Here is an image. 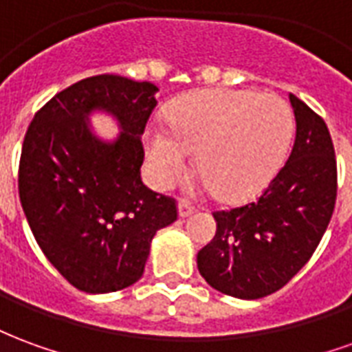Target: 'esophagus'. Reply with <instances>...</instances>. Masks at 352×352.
<instances>
[{"mask_svg":"<svg viewBox=\"0 0 352 352\" xmlns=\"http://www.w3.org/2000/svg\"><path fill=\"white\" fill-rule=\"evenodd\" d=\"M194 211H196V207L192 206L190 201H179V214H181V217H190L192 213H194Z\"/></svg>","mask_w":352,"mask_h":352,"instance_id":"obj_1","label":"esophagus"}]
</instances>
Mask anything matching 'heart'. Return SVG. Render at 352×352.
Instances as JSON below:
<instances>
[{
  "mask_svg": "<svg viewBox=\"0 0 352 352\" xmlns=\"http://www.w3.org/2000/svg\"><path fill=\"white\" fill-rule=\"evenodd\" d=\"M294 111L275 94L209 88L186 94L169 107L168 126L145 131L154 183L169 188L186 171L188 151L206 184L226 201L256 196L287 158Z\"/></svg>",
  "mask_w": 352,
  "mask_h": 352,
  "instance_id": "obj_1",
  "label": "heart"
}]
</instances>
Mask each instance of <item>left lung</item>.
<instances>
[{
    "label": "left lung",
    "instance_id": "8db88e82",
    "mask_svg": "<svg viewBox=\"0 0 352 352\" xmlns=\"http://www.w3.org/2000/svg\"><path fill=\"white\" fill-rule=\"evenodd\" d=\"M296 139L285 166L254 201L213 211L217 234L198 252L201 277L222 294L256 300L287 285L324 236L338 196L328 126L290 94Z\"/></svg>",
    "mask_w": 352,
    "mask_h": 352
}]
</instances>
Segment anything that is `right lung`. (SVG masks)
<instances>
[{
	"label": "right lung",
	"mask_w": 352,
	"mask_h": 352,
	"mask_svg": "<svg viewBox=\"0 0 352 352\" xmlns=\"http://www.w3.org/2000/svg\"><path fill=\"white\" fill-rule=\"evenodd\" d=\"M153 82L88 77L58 92L28 126L19 194L37 245L73 287L116 292L141 279L154 234L177 221V201L141 181V135L156 107ZM92 108L124 131L101 144L87 131Z\"/></svg>",
	"instance_id": "right-lung-1"
}]
</instances>
